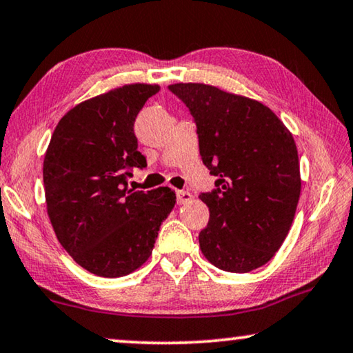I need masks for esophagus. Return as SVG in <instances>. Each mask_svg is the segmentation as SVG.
Wrapping results in <instances>:
<instances>
[{"label":"esophagus","instance_id":"esophagus-1","mask_svg":"<svg viewBox=\"0 0 353 353\" xmlns=\"http://www.w3.org/2000/svg\"><path fill=\"white\" fill-rule=\"evenodd\" d=\"M191 192L188 191H176V202L180 203V205H183V203H186L191 201Z\"/></svg>","mask_w":353,"mask_h":353}]
</instances>
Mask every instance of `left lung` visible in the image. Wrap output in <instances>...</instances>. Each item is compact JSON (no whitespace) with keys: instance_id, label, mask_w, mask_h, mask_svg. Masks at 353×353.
<instances>
[{"instance_id":"1","label":"left lung","mask_w":353,"mask_h":353,"mask_svg":"<svg viewBox=\"0 0 353 353\" xmlns=\"http://www.w3.org/2000/svg\"><path fill=\"white\" fill-rule=\"evenodd\" d=\"M191 113L203 165L218 178L202 192L210 219L199 234L208 261L250 272L270 261L293 223L301 194L296 143L268 106L207 84H172Z\"/></svg>"}]
</instances>
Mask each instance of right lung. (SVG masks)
<instances>
[{
  "mask_svg": "<svg viewBox=\"0 0 353 353\" xmlns=\"http://www.w3.org/2000/svg\"><path fill=\"white\" fill-rule=\"evenodd\" d=\"M159 85L130 84L85 100L55 127L43 176L49 219L71 258L100 277H122L151 256L157 232L175 207L170 188L132 191L145 168L134 124Z\"/></svg>",
  "mask_w": 353,
  "mask_h": 353,
  "instance_id": "add662e5",
  "label": "right lung"
}]
</instances>
